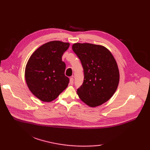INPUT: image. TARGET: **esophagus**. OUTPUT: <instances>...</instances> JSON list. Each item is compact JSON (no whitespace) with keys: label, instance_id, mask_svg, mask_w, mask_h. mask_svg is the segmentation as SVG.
<instances>
[{"label":"esophagus","instance_id":"34e87169","mask_svg":"<svg viewBox=\"0 0 150 150\" xmlns=\"http://www.w3.org/2000/svg\"><path fill=\"white\" fill-rule=\"evenodd\" d=\"M69 84L70 85L73 84V77H71L69 79Z\"/></svg>","mask_w":150,"mask_h":150}]
</instances>
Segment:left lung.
<instances>
[{"label": "left lung", "instance_id": "1", "mask_svg": "<svg viewBox=\"0 0 150 150\" xmlns=\"http://www.w3.org/2000/svg\"><path fill=\"white\" fill-rule=\"evenodd\" d=\"M72 49L84 69V81L77 89L79 98L90 107L106 103L116 91L119 71L116 60L106 47L90 43H75Z\"/></svg>", "mask_w": 150, "mask_h": 150}]
</instances>
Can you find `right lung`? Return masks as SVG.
<instances>
[{
  "mask_svg": "<svg viewBox=\"0 0 150 150\" xmlns=\"http://www.w3.org/2000/svg\"><path fill=\"white\" fill-rule=\"evenodd\" d=\"M69 44L54 40L35 50L28 60L25 79L35 96L43 102H51L68 87L69 79L64 74L66 64L63 53Z\"/></svg>",
  "mask_w": 150,
  "mask_h": 150,
  "instance_id": "1",
  "label": "right lung"
}]
</instances>
